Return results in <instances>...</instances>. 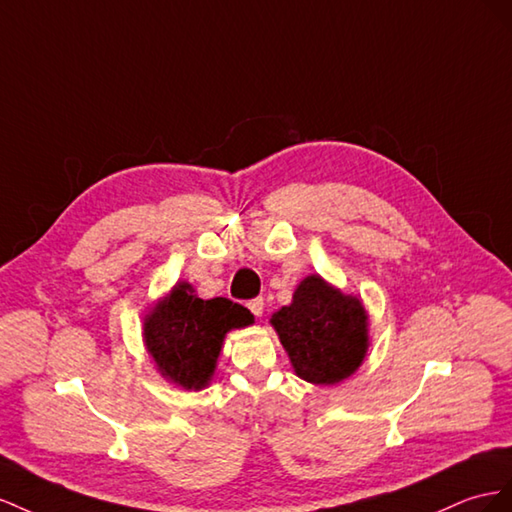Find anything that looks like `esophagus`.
<instances>
[{
	"mask_svg": "<svg viewBox=\"0 0 512 512\" xmlns=\"http://www.w3.org/2000/svg\"><path fill=\"white\" fill-rule=\"evenodd\" d=\"M248 311H251L255 317H261V313H264V298H253L246 302Z\"/></svg>",
	"mask_w": 512,
	"mask_h": 512,
	"instance_id": "1",
	"label": "esophagus"
}]
</instances>
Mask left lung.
I'll return each mask as SVG.
<instances>
[{
	"label": "left lung",
	"instance_id": "obj_1",
	"mask_svg": "<svg viewBox=\"0 0 512 512\" xmlns=\"http://www.w3.org/2000/svg\"><path fill=\"white\" fill-rule=\"evenodd\" d=\"M296 375L311 384H339L367 356L369 317L356 296L306 276L289 306L270 319Z\"/></svg>",
	"mask_w": 512,
	"mask_h": 512
}]
</instances>
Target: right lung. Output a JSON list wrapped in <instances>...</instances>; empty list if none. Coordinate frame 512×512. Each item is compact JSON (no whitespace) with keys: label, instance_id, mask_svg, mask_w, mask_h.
I'll list each match as a JSON object with an SVG mask.
<instances>
[{"label":"right lung","instance_id":"1","mask_svg":"<svg viewBox=\"0 0 512 512\" xmlns=\"http://www.w3.org/2000/svg\"><path fill=\"white\" fill-rule=\"evenodd\" d=\"M253 321L242 304L201 300L193 285L178 283L145 315L143 341L160 375L184 390H201L214 375L225 334Z\"/></svg>","mask_w":512,"mask_h":512}]
</instances>
